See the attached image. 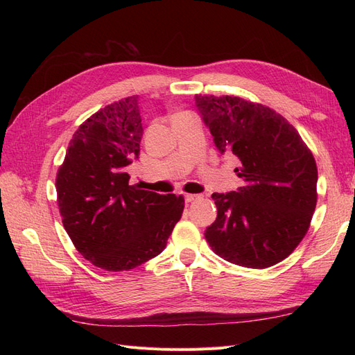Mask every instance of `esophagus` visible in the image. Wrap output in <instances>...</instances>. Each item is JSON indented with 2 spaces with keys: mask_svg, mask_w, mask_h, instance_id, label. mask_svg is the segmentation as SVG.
Wrapping results in <instances>:
<instances>
[{
  "mask_svg": "<svg viewBox=\"0 0 355 355\" xmlns=\"http://www.w3.org/2000/svg\"><path fill=\"white\" fill-rule=\"evenodd\" d=\"M200 198V196H196V194H185V201L187 202H192L194 200Z\"/></svg>",
  "mask_w": 355,
  "mask_h": 355,
  "instance_id": "1",
  "label": "esophagus"
}]
</instances>
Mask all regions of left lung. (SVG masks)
I'll return each instance as SVG.
<instances>
[{
	"instance_id": "8db88e82",
	"label": "left lung",
	"mask_w": 355,
	"mask_h": 355,
	"mask_svg": "<svg viewBox=\"0 0 355 355\" xmlns=\"http://www.w3.org/2000/svg\"><path fill=\"white\" fill-rule=\"evenodd\" d=\"M220 153L240 161L237 192L213 194L218 216L204 232L231 263L263 270L304 240L317 204L318 171L296 128L270 106L239 96L196 94Z\"/></svg>"
}]
</instances>
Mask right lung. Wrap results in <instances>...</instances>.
<instances>
[{
	"mask_svg": "<svg viewBox=\"0 0 355 355\" xmlns=\"http://www.w3.org/2000/svg\"><path fill=\"white\" fill-rule=\"evenodd\" d=\"M137 94L106 105L72 135L56 176L58 206L81 256L105 271H130L164 250L185 200L128 184L142 139Z\"/></svg>",
	"mask_w": 355,
	"mask_h": 355,
	"instance_id": "right-lung-1",
	"label": "right lung"
}]
</instances>
